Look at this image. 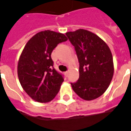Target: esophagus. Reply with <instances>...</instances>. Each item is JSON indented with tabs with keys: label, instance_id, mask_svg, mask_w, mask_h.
I'll return each instance as SVG.
<instances>
[{
	"label": "esophagus",
	"instance_id": "34e87169",
	"mask_svg": "<svg viewBox=\"0 0 131 131\" xmlns=\"http://www.w3.org/2000/svg\"><path fill=\"white\" fill-rule=\"evenodd\" d=\"M68 74H69V71H66V72H64V74H65L66 76H67Z\"/></svg>",
	"mask_w": 131,
	"mask_h": 131
}]
</instances>
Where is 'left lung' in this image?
I'll return each mask as SVG.
<instances>
[{
	"mask_svg": "<svg viewBox=\"0 0 131 131\" xmlns=\"http://www.w3.org/2000/svg\"><path fill=\"white\" fill-rule=\"evenodd\" d=\"M79 59V79L71 83L74 93L85 101L101 96L109 86L114 74L111 51L99 36L84 29L67 32Z\"/></svg>",
	"mask_w": 131,
	"mask_h": 131,
	"instance_id": "left-lung-1",
	"label": "left lung"
}]
</instances>
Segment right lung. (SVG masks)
<instances>
[{
	"label": "right lung",
	"instance_id": "obj_1",
	"mask_svg": "<svg viewBox=\"0 0 131 131\" xmlns=\"http://www.w3.org/2000/svg\"><path fill=\"white\" fill-rule=\"evenodd\" d=\"M67 39L62 33L44 30L34 35L24 47L17 72L22 87L34 101L49 103L59 93L64 79L52 67L51 53L58 44Z\"/></svg>",
	"mask_w": 131,
	"mask_h": 131
}]
</instances>
